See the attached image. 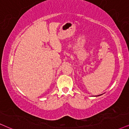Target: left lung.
Wrapping results in <instances>:
<instances>
[{
    "label": "left lung",
    "instance_id": "8db88e82",
    "mask_svg": "<svg viewBox=\"0 0 129 129\" xmlns=\"http://www.w3.org/2000/svg\"><path fill=\"white\" fill-rule=\"evenodd\" d=\"M100 95H101V94H100Z\"/></svg>",
    "mask_w": 129,
    "mask_h": 129
}]
</instances>
